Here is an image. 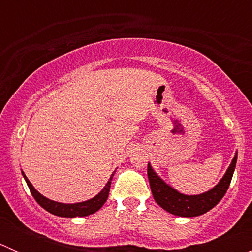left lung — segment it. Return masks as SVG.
I'll return each mask as SVG.
<instances>
[{
  "label": "left lung",
  "instance_id": "obj_1",
  "mask_svg": "<svg viewBox=\"0 0 252 252\" xmlns=\"http://www.w3.org/2000/svg\"><path fill=\"white\" fill-rule=\"evenodd\" d=\"M236 158H238V155L235 154L229 168L227 169L220 182L207 192L200 195L180 194L179 191L166 184L149 163L147 164V177H149L150 188H151L155 201L163 210L174 216L196 217V216L204 215L211 208L215 207L227 192L232 182L233 173H234Z\"/></svg>",
  "mask_w": 252,
  "mask_h": 252
}]
</instances>
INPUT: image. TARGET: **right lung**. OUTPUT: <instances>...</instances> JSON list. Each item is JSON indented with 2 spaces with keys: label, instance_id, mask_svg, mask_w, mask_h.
Returning <instances> with one entry per match:
<instances>
[{
  "label": "right lung",
  "instance_id": "1",
  "mask_svg": "<svg viewBox=\"0 0 252 252\" xmlns=\"http://www.w3.org/2000/svg\"><path fill=\"white\" fill-rule=\"evenodd\" d=\"M114 173H116V172L112 173L110 180H108L107 184L105 185V188H103V189L101 190L95 197H93V199L84 202H78V204H62V202L52 201V200L42 196V195L40 194L34 187H32V184L29 182V179H28L27 175L24 174V172H22L23 177H24L28 187H29L30 192H32V195L34 196V199L36 200L37 204L41 206L42 208H45V210L48 211L50 213H52V215L58 216V217H69V218L85 217V216L93 215V213H95L96 211L100 210V208L103 206V204L106 202V200H107L108 194H110L111 182Z\"/></svg>",
  "mask_w": 252,
  "mask_h": 252
}]
</instances>
